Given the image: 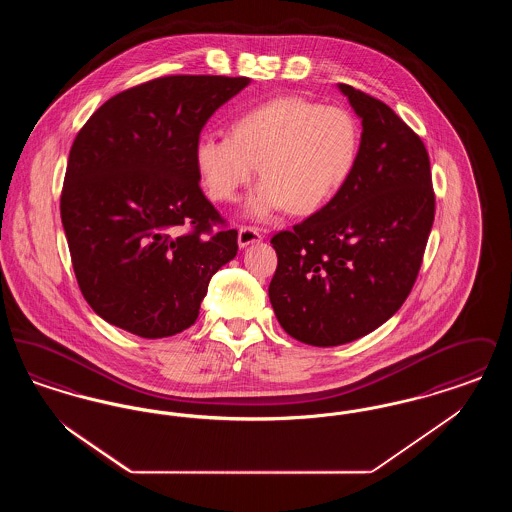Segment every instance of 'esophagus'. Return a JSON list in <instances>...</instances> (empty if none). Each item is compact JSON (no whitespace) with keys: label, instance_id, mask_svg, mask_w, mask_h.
I'll use <instances>...</instances> for the list:
<instances>
[{"label":"esophagus","instance_id":"obj_1","mask_svg":"<svg viewBox=\"0 0 512 512\" xmlns=\"http://www.w3.org/2000/svg\"><path fill=\"white\" fill-rule=\"evenodd\" d=\"M263 240V234L253 226H242L238 232V244L240 247H247L251 244H259Z\"/></svg>","mask_w":512,"mask_h":512}]
</instances>
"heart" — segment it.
<instances>
[{"instance_id":"obj_1","label":"heart","mask_w":512,"mask_h":512,"mask_svg":"<svg viewBox=\"0 0 512 512\" xmlns=\"http://www.w3.org/2000/svg\"><path fill=\"white\" fill-rule=\"evenodd\" d=\"M359 149L361 126L345 107L280 98L245 111L230 136H201L194 159L205 192L220 203L234 201L259 165L263 182L247 215L268 220L288 207L295 215L322 209L351 178Z\"/></svg>"}]
</instances>
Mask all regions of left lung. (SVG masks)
<instances>
[{
  "label": "left lung",
  "mask_w": 512,
  "mask_h": 512,
  "mask_svg": "<svg viewBox=\"0 0 512 512\" xmlns=\"http://www.w3.org/2000/svg\"><path fill=\"white\" fill-rule=\"evenodd\" d=\"M340 90L363 122L357 167L332 201L270 240L274 315L292 338L317 347L359 340L399 311L436 213L420 136L384 101Z\"/></svg>",
  "instance_id": "8db88e82"
}]
</instances>
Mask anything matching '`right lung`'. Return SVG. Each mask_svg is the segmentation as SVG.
<instances>
[{"instance_id":"right-lung-1","label":"right lung","mask_w":512,"mask_h":512,"mask_svg":"<svg viewBox=\"0 0 512 512\" xmlns=\"http://www.w3.org/2000/svg\"><path fill=\"white\" fill-rule=\"evenodd\" d=\"M247 84L153 78L107 99L76 134L61 220L78 288L109 324L147 340L190 328L209 280L236 257L238 232L201 192L194 149Z\"/></svg>"}]
</instances>
